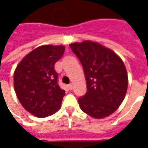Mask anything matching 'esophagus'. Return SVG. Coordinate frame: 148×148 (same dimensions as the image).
Listing matches in <instances>:
<instances>
[{"label":"esophagus","mask_w":148,"mask_h":148,"mask_svg":"<svg viewBox=\"0 0 148 148\" xmlns=\"http://www.w3.org/2000/svg\"><path fill=\"white\" fill-rule=\"evenodd\" d=\"M68 88H69L71 90H72V89H73V84L72 83L69 84V85H68Z\"/></svg>","instance_id":"34e87169"}]
</instances>
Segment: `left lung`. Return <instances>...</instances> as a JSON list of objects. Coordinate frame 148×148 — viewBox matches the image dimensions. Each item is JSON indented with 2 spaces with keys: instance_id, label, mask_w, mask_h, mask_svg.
I'll return each mask as SVG.
<instances>
[{
  "instance_id": "left-lung-1",
  "label": "left lung",
  "mask_w": 148,
  "mask_h": 148,
  "mask_svg": "<svg viewBox=\"0 0 148 148\" xmlns=\"http://www.w3.org/2000/svg\"><path fill=\"white\" fill-rule=\"evenodd\" d=\"M70 47L79 58L86 80V93L78 98L81 109L96 119L113 113L127 93L128 80L123 61L97 42L86 40Z\"/></svg>"
}]
</instances>
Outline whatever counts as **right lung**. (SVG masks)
Wrapping results in <instances>:
<instances>
[{"instance_id":"obj_1","label":"right lung","mask_w":148,"mask_h":148,"mask_svg":"<svg viewBox=\"0 0 148 148\" xmlns=\"http://www.w3.org/2000/svg\"><path fill=\"white\" fill-rule=\"evenodd\" d=\"M63 46L43 45L28 53L14 72V90L18 100L37 117L54 114L61 106L65 90L58 83L55 62L63 55Z\"/></svg>"}]
</instances>
